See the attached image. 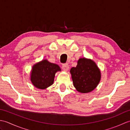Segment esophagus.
I'll list each match as a JSON object with an SVG mask.
<instances>
[{"label": "esophagus", "mask_w": 130, "mask_h": 130, "mask_svg": "<svg viewBox=\"0 0 130 130\" xmlns=\"http://www.w3.org/2000/svg\"><path fill=\"white\" fill-rule=\"evenodd\" d=\"M62 69L65 71H68L69 69V65L68 63H63L62 65Z\"/></svg>", "instance_id": "obj_1"}]
</instances>
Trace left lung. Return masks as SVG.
Returning a JSON list of instances; mask_svg holds the SVG:
<instances>
[{"label": "left lung", "mask_w": 130, "mask_h": 130, "mask_svg": "<svg viewBox=\"0 0 130 130\" xmlns=\"http://www.w3.org/2000/svg\"><path fill=\"white\" fill-rule=\"evenodd\" d=\"M74 86L81 93H88L97 86L101 80V72L93 61L80 59L76 67L71 69Z\"/></svg>", "instance_id": "obj_1"}]
</instances>
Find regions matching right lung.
Listing matches in <instances>:
<instances>
[{"mask_svg": "<svg viewBox=\"0 0 130 130\" xmlns=\"http://www.w3.org/2000/svg\"><path fill=\"white\" fill-rule=\"evenodd\" d=\"M56 64L43 60L33 67L31 80L35 87L41 89H46L54 83L55 73L60 71Z\"/></svg>", "mask_w": 130, "mask_h": 130, "instance_id": "add662e5", "label": "right lung"}]
</instances>
